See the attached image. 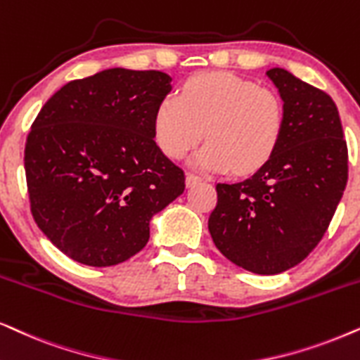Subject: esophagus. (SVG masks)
Returning <instances> with one entry per match:
<instances>
[{"label":"esophagus","mask_w":360,"mask_h":360,"mask_svg":"<svg viewBox=\"0 0 360 360\" xmlns=\"http://www.w3.org/2000/svg\"><path fill=\"white\" fill-rule=\"evenodd\" d=\"M202 180H203L202 176H198V175H195V174H186V186L197 185V184H200V181H202Z\"/></svg>","instance_id":"obj_1"}]
</instances>
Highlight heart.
<instances>
[{"instance_id":"obj_1","label":"heart","mask_w":360,"mask_h":360,"mask_svg":"<svg viewBox=\"0 0 360 360\" xmlns=\"http://www.w3.org/2000/svg\"><path fill=\"white\" fill-rule=\"evenodd\" d=\"M284 102L271 87L230 72H205L157 107L153 132L162 152L181 158L207 135L193 165L205 172L250 174L276 150L284 130Z\"/></svg>"}]
</instances>
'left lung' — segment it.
Segmentation results:
<instances>
[{
    "instance_id": "1",
    "label": "left lung",
    "mask_w": 360,
    "mask_h": 360,
    "mask_svg": "<svg viewBox=\"0 0 360 360\" xmlns=\"http://www.w3.org/2000/svg\"><path fill=\"white\" fill-rule=\"evenodd\" d=\"M286 119L276 150L248 179L217 184L214 246L256 274L300 264L324 236L347 184V143L334 101L286 69H269Z\"/></svg>"
}]
</instances>
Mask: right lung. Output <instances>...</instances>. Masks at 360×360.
<instances>
[{"mask_svg": "<svg viewBox=\"0 0 360 360\" xmlns=\"http://www.w3.org/2000/svg\"><path fill=\"white\" fill-rule=\"evenodd\" d=\"M170 81L160 71L105 69L60 87L32 122L25 147L32 218L77 263L132 258L150 238V218L184 193V170L153 140Z\"/></svg>", "mask_w": 360, "mask_h": 360, "instance_id": "1", "label": "right lung"}]
</instances>
